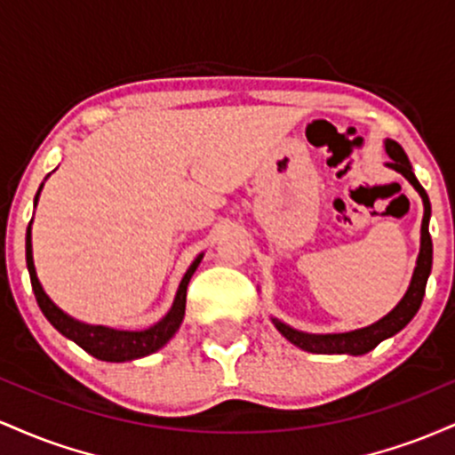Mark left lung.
Instances as JSON below:
<instances>
[{"mask_svg":"<svg viewBox=\"0 0 455 455\" xmlns=\"http://www.w3.org/2000/svg\"><path fill=\"white\" fill-rule=\"evenodd\" d=\"M385 149L389 154V166L402 173L406 180L415 186V190L419 192L421 198H424V222H421V250L419 257H417V267L415 274H412L411 286L406 291V295L402 297V301L394 310L389 312L387 316L380 318L374 325L355 329V331L348 333H331V336H310V333L295 331V329L286 327L284 323L274 321L275 327L282 336L289 342H293L295 347L304 348L307 353H321V355H338V353H348V355H363L372 351L374 347H379L385 338H391L394 333H398L400 329H404L411 323V318L417 315L421 301H424L426 295V282L427 275L432 271V239L430 231H427V222H430V198H427L426 190L421 188L419 181H417L415 173L411 169V162L406 158L404 149L400 148L395 140H389L385 143Z\"/></svg>","mask_w":455,"mask_h":455,"instance_id":"8db88e82","label":"left lung"}]
</instances>
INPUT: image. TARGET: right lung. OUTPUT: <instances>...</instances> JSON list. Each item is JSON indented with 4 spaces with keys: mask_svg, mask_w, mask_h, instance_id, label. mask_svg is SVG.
Returning a JSON list of instances; mask_svg holds the SVG:
<instances>
[{
    "mask_svg": "<svg viewBox=\"0 0 455 455\" xmlns=\"http://www.w3.org/2000/svg\"><path fill=\"white\" fill-rule=\"evenodd\" d=\"M38 195H36V201H38ZM25 259H28L29 280L31 289H34L36 301H38L43 315L49 318V323L57 329V331L64 333L66 338L76 342L83 351L93 355L96 359H102V362H130V359H139L158 351L160 347H164V344L173 338L177 329H180L186 312L188 282H190L192 274H195V269L198 267L203 257H198L195 263L190 265V269L186 271L184 280H181L180 284V291H177L175 304L171 307L169 315L162 318L160 323H156L154 327L145 329V331H117V329L102 325H85V323H78L72 316L64 315V312L46 297L43 286H40L38 282V275H36L34 259H31V228H28V237H25Z\"/></svg>",
    "mask_w": 455,
    "mask_h": 455,
    "instance_id": "1",
    "label": "right lung"
}]
</instances>
